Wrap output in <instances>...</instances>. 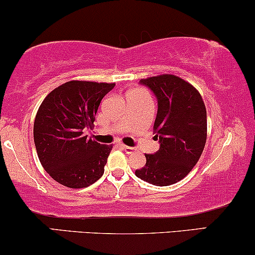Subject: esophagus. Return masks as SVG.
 <instances>
[{"label": "esophagus", "mask_w": 255, "mask_h": 255, "mask_svg": "<svg viewBox=\"0 0 255 255\" xmlns=\"http://www.w3.org/2000/svg\"><path fill=\"white\" fill-rule=\"evenodd\" d=\"M123 149H124V151L128 153V155H130V153H132L134 151V147H131V146H128V145H123Z\"/></svg>", "instance_id": "1"}]
</instances>
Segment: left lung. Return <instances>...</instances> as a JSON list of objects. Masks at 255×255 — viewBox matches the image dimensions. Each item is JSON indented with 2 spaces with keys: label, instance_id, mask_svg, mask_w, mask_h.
Wrapping results in <instances>:
<instances>
[{
  "label": "left lung",
  "instance_id": "left-lung-1",
  "mask_svg": "<svg viewBox=\"0 0 255 255\" xmlns=\"http://www.w3.org/2000/svg\"><path fill=\"white\" fill-rule=\"evenodd\" d=\"M157 98L153 124L159 150L147 155L146 164L136 170L147 183L165 187L184 178L200 159L207 140V111L193 85L172 74H161L139 81Z\"/></svg>",
  "mask_w": 255,
  "mask_h": 255
}]
</instances>
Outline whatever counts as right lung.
I'll return each mask as SVG.
<instances>
[{"label": "right lung", "instance_id": "obj_1", "mask_svg": "<svg viewBox=\"0 0 255 255\" xmlns=\"http://www.w3.org/2000/svg\"><path fill=\"white\" fill-rule=\"evenodd\" d=\"M115 83L72 80L52 91L34 121V143L41 165L67 188H86L98 181L112 145L87 136L100 102Z\"/></svg>", "mask_w": 255, "mask_h": 255}]
</instances>
